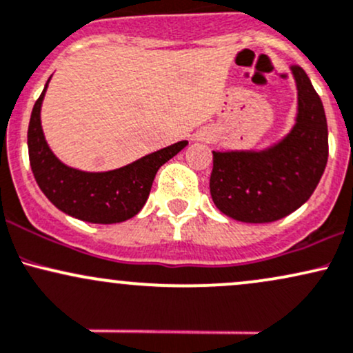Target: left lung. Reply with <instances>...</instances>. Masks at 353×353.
<instances>
[{
  "label": "left lung",
  "instance_id": "8db88e82",
  "mask_svg": "<svg viewBox=\"0 0 353 353\" xmlns=\"http://www.w3.org/2000/svg\"><path fill=\"white\" fill-rule=\"evenodd\" d=\"M296 113L292 128L259 150H213L210 195L223 215L245 223H270L300 208L319 185L328 158L322 100L307 73L292 68Z\"/></svg>",
  "mask_w": 353,
  "mask_h": 353
}]
</instances>
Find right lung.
<instances>
[{
	"instance_id": "right-lung-1",
	"label": "right lung",
	"mask_w": 353,
	"mask_h": 353,
	"mask_svg": "<svg viewBox=\"0 0 353 353\" xmlns=\"http://www.w3.org/2000/svg\"><path fill=\"white\" fill-rule=\"evenodd\" d=\"M50 80L51 77L34 103L28 126V153L38 187L58 210L81 221L108 225L132 219L148 200L160 166L188 141H176L108 172H85L65 165L51 152L41 126V105Z\"/></svg>"
}]
</instances>
